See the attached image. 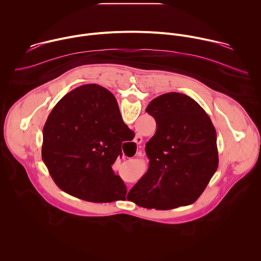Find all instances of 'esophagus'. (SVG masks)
I'll return each instance as SVG.
<instances>
[{"instance_id": "1", "label": "esophagus", "mask_w": 261, "mask_h": 261, "mask_svg": "<svg viewBox=\"0 0 261 261\" xmlns=\"http://www.w3.org/2000/svg\"><path fill=\"white\" fill-rule=\"evenodd\" d=\"M141 141H142V137L140 136V135H137L135 138H134V142L136 143V144H139V143H141ZM140 154V152H138V155Z\"/></svg>"}]
</instances>
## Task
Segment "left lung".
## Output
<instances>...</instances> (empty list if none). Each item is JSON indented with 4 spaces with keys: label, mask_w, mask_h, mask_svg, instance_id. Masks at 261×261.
<instances>
[{
    "label": "left lung",
    "mask_w": 261,
    "mask_h": 261,
    "mask_svg": "<svg viewBox=\"0 0 261 261\" xmlns=\"http://www.w3.org/2000/svg\"><path fill=\"white\" fill-rule=\"evenodd\" d=\"M97 87L83 86L77 97L94 95ZM145 111L155 119L157 130L145 144L148 169L127 199L156 210L195 202L219 163L217 134L210 117L191 97L174 92L155 98Z\"/></svg>",
    "instance_id": "left-lung-1"
}]
</instances>
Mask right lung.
Instances as JSON below:
<instances>
[{"label": "right lung", "instance_id": "add662e5", "mask_svg": "<svg viewBox=\"0 0 261 261\" xmlns=\"http://www.w3.org/2000/svg\"><path fill=\"white\" fill-rule=\"evenodd\" d=\"M83 87V86H82ZM65 95L43 128L42 160L60 188L91 202L125 199L127 189L111 165L122 156L130 129L115 96L98 86L94 95Z\"/></svg>", "mask_w": 261, "mask_h": 261}]
</instances>
